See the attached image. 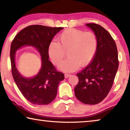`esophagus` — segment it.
Listing matches in <instances>:
<instances>
[{
	"instance_id": "esophagus-1",
	"label": "esophagus",
	"mask_w": 130,
	"mask_h": 130,
	"mask_svg": "<svg viewBox=\"0 0 130 130\" xmlns=\"http://www.w3.org/2000/svg\"><path fill=\"white\" fill-rule=\"evenodd\" d=\"M70 76V74H65V78H67L69 77Z\"/></svg>"
}]
</instances>
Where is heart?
<instances>
[{
    "label": "heart",
    "instance_id": "1",
    "mask_svg": "<svg viewBox=\"0 0 130 130\" xmlns=\"http://www.w3.org/2000/svg\"><path fill=\"white\" fill-rule=\"evenodd\" d=\"M58 40L59 43L53 41L49 44L48 55L55 65H59L67 52L68 57L59 66V69L66 72L89 64L98 49V38L92 32L69 28L60 35Z\"/></svg>",
    "mask_w": 130,
    "mask_h": 130
}]
</instances>
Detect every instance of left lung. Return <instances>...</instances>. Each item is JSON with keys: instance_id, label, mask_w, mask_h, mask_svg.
<instances>
[{"instance_id": "obj_1", "label": "left lung", "mask_w": 130, "mask_h": 130, "mask_svg": "<svg viewBox=\"0 0 130 130\" xmlns=\"http://www.w3.org/2000/svg\"><path fill=\"white\" fill-rule=\"evenodd\" d=\"M96 35L98 46L95 56L88 66L77 74L78 83L75 96L81 102L94 105L104 99L112 86L119 67L115 41L102 26L87 23Z\"/></svg>"}]
</instances>
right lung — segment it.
Masks as SVG:
<instances>
[{
	"label": "right lung",
	"mask_w": 130,
	"mask_h": 130,
	"mask_svg": "<svg viewBox=\"0 0 130 130\" xmlns=\"http://www.w3.org/2000/svg\"><path fill=\"white\" fill-rule=\"evenodd\" d=\"M63 27H50L31 25L23 28L12 41L10 48V60L13 78L18 88L28 102L36 105H47L56 98L59 83L64 75L57 72L49 60L48 47L53 37ZM24 46H32L41 57V68L31 78H26L19 73L15 64L16 52Z\"/></svg>",
	"instance_id": "1"
}]
</instances>
